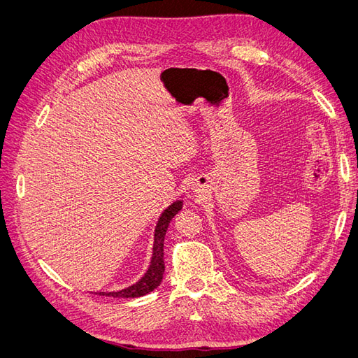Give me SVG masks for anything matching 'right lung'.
Listing matches in <instances>:
<instances>
[{"label": "right lung", "instance_id": "1", "mask_svg": "<svg viewBox=\"0 0 358 358\" xmlns=\"http://www.w3.org/2000/svg\"><path fill=\"white\" fill-rule=\"evenodd\" d=\"M183 201L176 200L173 201L169 208L161 213L158 218L155 234H154V248H152V258H150V264L146 270V273L140 278L136 284L131 287H127L119 291H96L95 294L100 296H109V297H142L148 292L154 291L162 280V275H164V237L169 229L170 221L175 218V215L182 209Z\"/></svg>", "mask_w": 358, "mask_h": 358}]
</instances>
